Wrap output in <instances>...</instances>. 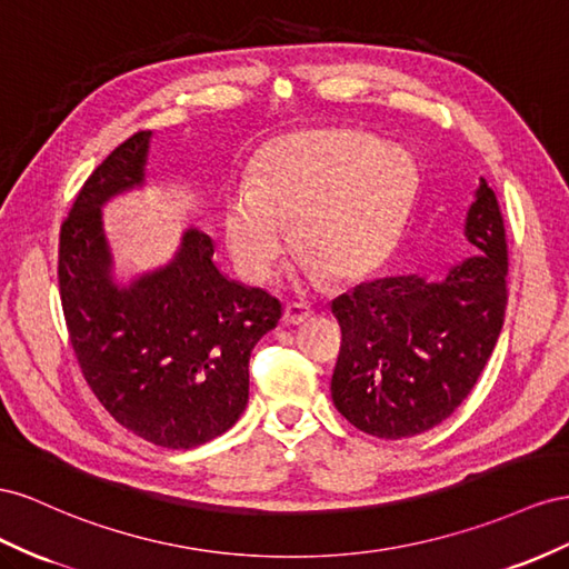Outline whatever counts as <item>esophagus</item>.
Instances as JSON below:
<instances>
[{
	"instance_id": "1",
	"label": "esophagus",
	"mask_w": 569,
	"mask_h": 569,
	"mask_svg": "<svg viewBox=\"0 0 569 569\" xmlns=\"http://www.w3.org/2000/svg\"><path fill=\"white\" fill-rule=\"evenodd\" d=\"M310 317H312L310 307H307V305H298V302L288 305L286 312H283V321L290 323V327H300V323H305Z\"/></svg>"
}]
</instances>
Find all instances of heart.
<instances>
[{"label":"heart","instance_id":"heart-1","mask_svg":"<svg viewBox=\"0 0 569 569\" xmlns=\"http://www.w3.org/2000/svg\"><path fill=\"white\" fill-rule=\"evenodd\" d=\"M415 190V157L400 144L355 128H315L267 144L252 183L226 192L221 226L236 267L252 281L279 262L293 221L305 281L323 271L355 281L383 262Z\"/></svg>","mask_w":569,"mask_h":569}]
</instances>
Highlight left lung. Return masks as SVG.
<instances>
[{"mask_svg": "<svg viewBox=\"0 0 569 569\" xmlns=\"http://www.w3.org/2000/svg\"><path fill=\"white\" fill-rule=\"evenodd\" d=\"M462 233L475 254L438 279L391 276L333 300L343 346L331 398L360 431L388 441L429 431L458 410L489 362L506 315L508 246L481 176Z\"/></svg>", "mask_w": 569, "mask_h": 569, "instance_id": "8db88e82", "label": "left lung"}]
</instances>
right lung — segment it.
<instances>
[{
	"mask_svg": "<svg viewBox=\"0 0 569 569\" xmlns=\"http://www.w3.org/2000/svg\"><path fill=\"white\" fill-rule=\"evenodd\" d=\"M152 133H136L92 171L61 226L59 286L80 369L121 427L188 450L231 429L248 405L254 343L281 302L226 276L194 226L167 264L117 276L104 204L148 186Z\"/></svg>",
	"mask_w": 569,
	"mask_h": 569,
	"instance_id": "1",
	"label": "right lung"
}]
</instances>
